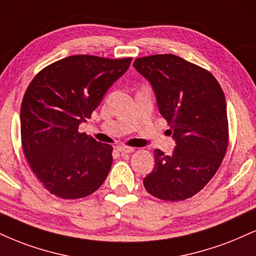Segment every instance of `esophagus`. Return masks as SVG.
Wrapping results in <instances>:
<instances>
[{
    "instance_id": "obj_1",
    "label": "esophagus",
    "mask_w": 256,
    "mask_h": 256,
    "mask_svg": "<svg viewBox=\"0 0 256 256\" xmlns=\"http://www.w3.org/2000/svg\"><path fill=\"white\" fill-rule=\"evenodd\" d=\"M116 150H118V152H122V154H128V152H134V148H131V146H116Z\"/></svg>"
}]
</instances>
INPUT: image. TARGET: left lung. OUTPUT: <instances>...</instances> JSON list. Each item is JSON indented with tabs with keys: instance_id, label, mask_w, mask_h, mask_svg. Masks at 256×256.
Wrapping results in <instances>:
<instances>
[{
	"instance_id": "left-lung-1",
	"label": "left lung",
	"mask_w": 256,
	"mask_h": 256,
	"mask_svg": "<svg viewBox=\"0 0 256 256\" xmlns=\"http://www.w3.org/2000/svg\"><path fill=\"white\" fill-rule=\"evenodd\" d=\"M134 66L152 84L176 143L172 155L154 152L155 167L144 187L166 202L188 199L208 184L226 156V96L211 72L175 54L137 58Z\"/></svg>"
}]
</instances>
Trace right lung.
Listing matches in <instances>:
<instances>
[{
  "label": "right lung",
  "mask_w": 256,
  "mask_h": 256,
  "mask_svg": "<svg viewBox=\"0 0 256 256\" xmlns=\"http://www.w3.org/2000/svg\"><path fill=\"white\" fill-rule=\"evenodd\" d=\"M131 60L76 54L44 68L30 83L20 110L21 142L30 169L51 194L83 198L106 180L113 148L80 134L78 125Z\"/></svg>",
  "instance_id": "obj_1"
}]
</instances>
